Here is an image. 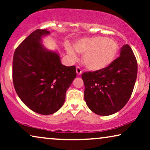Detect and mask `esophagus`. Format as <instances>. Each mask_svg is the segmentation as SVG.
<instances>
[{"mask_svg":"<svg viewBox=\"0 0 150 150\" xmlns=\"http://www.w3.org/2000/svg\"><path fill=\"white\" fill-rule=\"evenodd\" d=\"M76 72H77V74L78 75H80L81 73H82V71H81V68L79 67H76Z\"/></svg>","mask_w":150,"mask_h":150,"instance_id":"esophagus-1","label":"esophagus"}]
</instances>
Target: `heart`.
Listing matches in <instances>:
<instances>
[{"instance_id":"1","label":"heart","mask_w":150,"mask_h":150,"mask_svg":"<svg viewBox=\"0 0 150 150\" xmlns=\"http://www.w3.org/2000/svg\"><path fill=\"white\" fill-rule=\"evenodd\" d=\"M73 47L77 53L83 54V64L92 71H99L110 64L119 49L115 40L103 36L82 38L77 40ZM66 49L72 59L77 60V55L73 47L67 45Z\"/></svg>"}]
</instances>
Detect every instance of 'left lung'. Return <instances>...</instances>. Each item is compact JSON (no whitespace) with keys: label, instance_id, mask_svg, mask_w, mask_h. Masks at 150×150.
Listing matches in <instances>:
<instances>
[{"label":"left lung","instance_id":"1","mask_svg":"<svg viewBox=\"0 0 150 150\" xmlns=\"http://www.w3.org/2000/svg\"><path fill=\"white\" fill-rule=\"evenodd\" d=\"M138 64L128 45L121 48L120 56L108 67L85 72L81 78L85 86L84 99L97 115L108 116L117 112L130 98L137 77Z\"/></svg>","mask_w":150,"mask_h":150}]
</instances>
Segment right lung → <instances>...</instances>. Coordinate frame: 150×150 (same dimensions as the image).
Returning a JSON list of instances; mask_svg holds the SVG:
<instances>
[{
  "instance_id": "1",
  "label": "right lung",
  "mask_w": 150,
  "mask_h": 150,
  "mask_svg": "<svg viewBox=\"0 0 150 150\" xmlns=\"http://www.w3.org/2000/svg\"><path fill=\"white\" fill-rule=\"evenodd\" d=\"M37 29L15 50L12 77L16 92L27 106L44 115L53 114L62 106L66 92L76 77L75 66L62 65L57 53L41 43L49 35Z\"/></svg>"
}]
</instances>
